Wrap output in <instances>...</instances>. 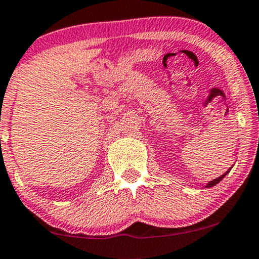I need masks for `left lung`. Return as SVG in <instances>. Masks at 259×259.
<instances>
[{
	"label": "left lung",
	"mask_w": 259,
	"mask_h": 259,
	"mask_svg": "<svg viewBox=\"0 0 259 259\" xmlns=\"http://www.w3.org/2000/svg\"><path fill=\"white\" fill-rule=\"evenodd\" d=\"M228 173H229V170H228V171H226V173H224V174H223V176H221V177H219V178H217V179L211 180V182H209V183H208V184H207V185H205V188H210V187H214V185H215V184H218V183H219V182H221V180H222V179H223V178H224V177H226V176H227V174H228Z\"/></svg>",
	"instance_id": "8db88e82"
}]
</instances>
